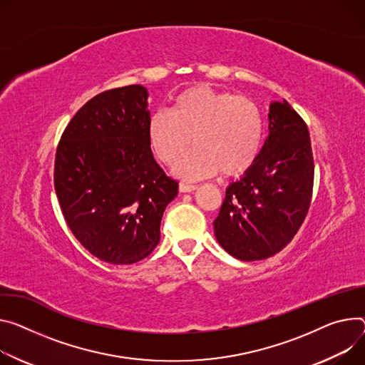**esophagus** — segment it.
<instances>
[{
  "mask_svg": "<svg viewBox=\"0 0 365 365\" xmlns=\"http://www.w3.org/2000/svg\"><path fill=\"white\" fill-rule=\"evenodd\" d=\"M196 187H197L196 185H190V183H185V182H180V183H179V190L183 192V193L192 192V190H195Z\"/></svg>",
  "mask_w": 365,
  "mask_h": 365,
  "instance_id": "obj_1",
  "label": "esophagus"
}]
</instances>
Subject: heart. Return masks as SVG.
Here are the masks:
<instances>
[{
    "mask_svg": "<svg viewBox=\"0 0 365 365\" xmlns=\"http://www.w3.org/2000/svg\"><path fill=\"white\" fill-rule=\"evenodd\" d=\"M154 154L172 164L192 142L195 148L175 164V173L197 179L220 172L222 178L245 175L259 157L263 118L243 96L200 84L176 96L170 113L155 112L147 126Z\"/></svg>",
    "mask_w": 365,
    "mask_h": 365,
    "instance_id": "heart-1",
    "label": "heart"
}]
</instances>
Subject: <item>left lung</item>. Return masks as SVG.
I'll use <instances>...</instances> for the list:
<instances>
[{"mask_svg":"<svg viewBox=\"0 0 365 365\" xmlns=\"http://www.w3.org/2000/svg\"><path fill=\"white\" fill-rule=\"evenodd\" d=\"M269 135L245 176L225 190L214 221L220 246L240 260L281 252L312 202L314 161L306 122L284 101L269 106Z\"/></svg>","mask_w":365,"mask_h":365,"instance_id":"8db88e82","label":"left lung"}]
</instances>
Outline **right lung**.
<instances>
[{"label": "right lung", "mask_w": 365, "mask_h": 365, "mask_svg": "<svg viewBox=\"0 0 365 365\" xmlns=\"http://www.w3.org/2000/svg\"><path fill=\"white\" fill-rule=\"evenodd\" d=\"M148 91L140 84L94 96L65 128L53 183L76 239L113 264L147 257L179 185L154 160L147 135Z\"/></svg>", "instance_id": "add662e5"}]
</instances>
